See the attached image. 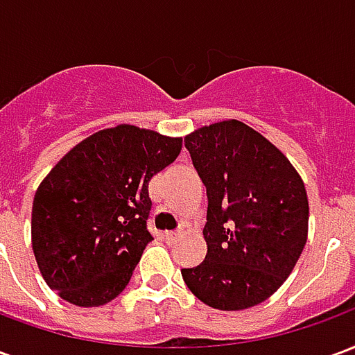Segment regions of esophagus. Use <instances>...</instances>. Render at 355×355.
Instances as JSON below:
<instances>
[{
  "instance_id": "34e87169",
  "label": "esophagus",
  "mask_w": 355,
  "mask_h": 355,
  "mask_svg": "<svg viewBox=\"0 0 355 355\" xmlns=\"http://www.w3.org/2000/svg\"><path fill=\"white\" fill-rule=\"evenodd\" d=\"M182 236H184V228H180V230L177 232H165V234H163V239H165V241H177V239H180Z\"/></svg>"
}]
</instances>
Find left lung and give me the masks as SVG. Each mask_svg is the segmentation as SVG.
<instances>
[{"label": "left lung", "instance_id": "8db88e82", "mask_svg": "<svg viewBox=\"0 0 355 355\" xmlns=\"http://www.w3.org/2000/svg\"><path fill=\"white\" fill-rule=\"evenodd\" d=\"M207 188L205 261L184 268L203 304L236 312L279 289L308 239V196L279 148L243 121L203 125L184 137Z\"/></svg>", "mask_w": 355, "mask_h": 355}]
</instances>
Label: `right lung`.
<instances>
[{"label": "right lung", "mask_w": 355, "mask_h": 355, "mask_svg": "<svg viewBox=\"0 0 355 355\" xmlns=\"http://www.w3.org/2000/svg\"><path fill=\"white\" fill-rule=\"evenodd\" d=\"M182 137L121 123L93 132L37 186L32 249L43 279L81 308L112 302L152 241L150 178L175 162Z\"/></svg>", "instance_id": "add662e5"}]
</instances>
